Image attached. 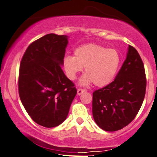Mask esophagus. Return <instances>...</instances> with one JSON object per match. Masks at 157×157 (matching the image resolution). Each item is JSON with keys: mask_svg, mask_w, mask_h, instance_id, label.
I'll list each match as a JSON object with an SVG mask.
<instances>
[{"mask_svg": "<svg viewBox=\"0 0 157 157\" xmlns=\"http://www.w3.org/2000/svg\"><path fill=\"white\" fill-rule=\"evenodd\" d=\"M84 91H86V89H78V90H77V94L78 95H81V94L83 92H84Z\"/></svg>", "mask_w": 157, "mask_h": 157, "instance_id": "esophagus-1", "label": "esophagus"}]
</instances>
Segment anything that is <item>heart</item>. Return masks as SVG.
Masks as SVG:
<instances>
[{
  "mask_svg": "<svg viewBox=\"0 0 157 157\" xmlns=\"http://www.w3.org/2000/svg\"><path fill=\"white\" fill-rule=\"evenodd\" d=\"M74 54V57L67 56L63 58V68L67 77L74 81L85 68L86 74L80 80L82 85L94 82L98 87L107 86L114 80L121 63L117 50L100 44H83L75 49Z\"/></svg>",
  "mask_w": 157,
  "mask_h": 157,
  "instance_id": "b5f03b06",
  "label": "heart"
}]
</instances>
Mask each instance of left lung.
Returning a JSON list of instances; mask_svg holds the SVG:
<instances>
[{
    "label": "left lung",
    "instance_id": "obj_1",
    "mask_svg": "<svg viewBox=\"0 0 157 157\" xmlns=\"http://www.w3.org/2000/svg\"><path fill=\"white\" fill-rule=\"evenodd\" d=\"M146 78L141 57L129 45L125 60L115 80L93 92L92 114L97 125L116 131L135 118L146 94Z\"/></svg>",
    "mask_w": 157,
    "mask_h": 157
}]
</instances>
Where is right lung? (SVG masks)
I'll use <instances>...</instances> for the list:
<instances>
[{"label":"right lung","mask_w":157,"mask_h":157,"mask_svg":"<svg viewBox=\"0 0 157 157\" xmlns=\"http://www.w3.org/2000/svg\"><path fill=\"white\" fill-rule=\"evenodd\" d=\"M68 43L66 35L46 34L29 44L20 63L21 103L31 118L45 128L66 119L77 93L61 68Z\"/></svg>","instance_id":"1"}]
</instances>
